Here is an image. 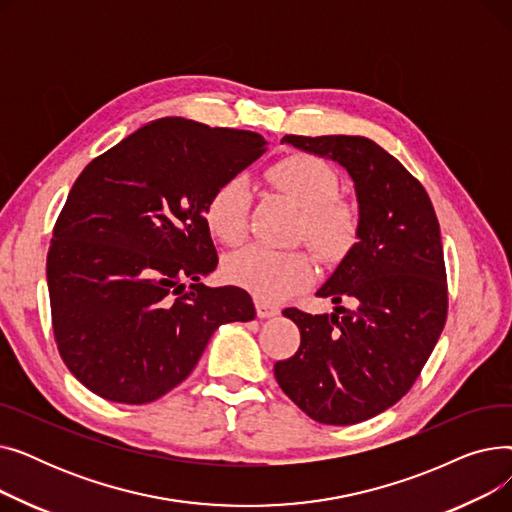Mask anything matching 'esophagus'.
<instances>
[{
	"mask_svg": "<svg viewBox=\"0 0 512 512\" xmlns=\"http://www.w3.org/2000/svg\"><path fill=\"white\" fill-rule=\"evenodd\" d=\"M255 309H257V315H259L261 319H270V317H276V315L280 313V309H278L276 305L267 303V301H261V299L255 301Z\"/></svg>",
	"mask_w": 512,
	"mask_h": 512,
	"instance_id": "1",
	"label": "esophagus"
}]
</instances>
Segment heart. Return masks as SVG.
Masks as SVG:
<instances>
[{
    "label": "heart",
    "mask_w": 512,
    "mask_h": 512,
    "mask_svg": "<svg viewBox=\"0 0 512 512\" xmlns=\"http://www.w3.org/2000/svg\"><path fill=\"white\" fill-rule=\"evenodd\" d=\"M270 180L303 211L301 238H307L321 257L336 261L348 253L357 238V213L351 205L336 201L340 182L324 159L292 155L270 170ZM249 209V182L232 176L207 201V228L224 245H238L247 236ZM224 272L257 297L276 301L307 288L317 276V263L307 251L247 247L226 259Z\"/></svg>",
    "instance_id": "obj_1"
}]
</instances>
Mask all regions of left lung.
I'll use <instances>...</instances> for the list:
<instances>
[{
    "mask_svg": "<svg viewBox=\"0 0 512 512\" xmlns=\"http://www.w3.org/2000/svg\"><path fill=\"white\" fill-rule=\"evenodd\" d=\"M288 143L336 161L355 184L357 242L317 290L334 311L284 309L301 346L274 365L284 394L317 423L353 425L380 415L415 384L444 330L448 294L440 224L425 188L365 137L328 134ZM342 298L353 310L337 305Z\"/></svg>",
    "mask_w": 512,
    "mask_h": 512,
    "instance_id": "8db88e82",
    "label": "left lung"
}]
</instances>
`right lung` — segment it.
Wrapping results in <instances>:
<instances>
[{
	"label": "right lung",
	"instance_id": "add662e5",
	"mask_svg": "<svg viewBox=\"0 0 512 512\" xmlns=\"http://www.w3.org/2000/svg\"><path fill=\"white\" fill-rule=\"evenodd\" d=\"M265 145L257 132L161 118L76 178L47 286L58 351L93 394L157 400L188 378L222 324L255 319L247 290L201 284L218 267L205 207Z\"/></svg>",
	"mask_w": 512,
	"mask_h": 512
}]
</instances>
